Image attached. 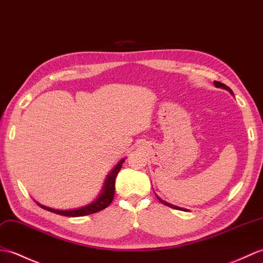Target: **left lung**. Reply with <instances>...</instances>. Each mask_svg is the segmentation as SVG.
Instances as JSON below:
<instances>
[{
	"mask_svg": "<svg viewBox=\"0 0 263 263\" xmlns=\"http://www.w3.org/2000/svg\"><path fill=\"white\" fill-rule=\"evenodd\" d=\"M214 84H215V86L216 87H222V88H224V89H227V90H229L230 93L233 95V91H232V89L229 87V86H227V85L225 84H222V83H219V82H214ZM158 199H159L162 204H164V205H167V206H169V207H172V209H175V210H180V211H187V210H185V209H181V207H178V206H175V205H173V204H169V203H167V201H163L162 199H160L159 197H158Z\"/></svg>",
	"mask_w": 263,
	"mask_h": 263,
	"instance_id": "obj_1",
	"label": "left lung"
}]
</instances>
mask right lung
Masks as SVG:
<instances>
[{
  "mask_svg": "<svg viewBox=\"0 0 263 263\" xmlns=\"http://www.w3.org/2000/svg\"><path fill=\"white\" fill-rule=\"evenodd\" d=\"M124 162V159H122L115 168L112 170L109 175L107 176V178L105 180V184H104L103 187V192L101 193V195L99 196V198H96L93 203H90L86 206L81 207V209H76V210H70V211H59V210H54V209H50V207H47L41 205L39 203L38 204L41 209H44L46 211H49L51 213H56V214L63 215V216H71V217H78V216H85V215H89L93 214V213H97L112 203V200L114 198V192H115V178L120 172V169L122 167V163Z\"/></svg>",
  "mask_w": 263,
  "mask_h": 263,
  "instance_id": "1",
  "label": "right lung"
}]
</instances>
